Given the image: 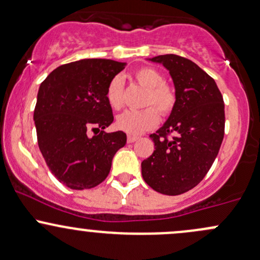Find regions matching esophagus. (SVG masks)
<instances>
[{"instance_id":"obj_1","label":"esophagus","mask_w":260,"mask_h":260,"mask_svg":"<svg viewBox=\"0 0 260 260\" xmlns=\"http://www.w3.org/2000/svg\"><path fill=\"white\" fill-rule=\"evenodd\" d=\"M138 136H134V135H127V142L129 144H133V142H135L136 140H138Z\"/></svg>"}]
</instances>
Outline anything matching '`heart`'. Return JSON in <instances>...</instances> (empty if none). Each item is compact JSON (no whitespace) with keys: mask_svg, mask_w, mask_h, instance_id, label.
Here are the masks:
<instances>
[{"mask_svg":"<svg viewBox=\"0 0 260 260\" xmlns=\"http://www.w3.org/2000/svg\"><path fill=\"white\" fill-rule=\"evenodd\" d=\"M134 79L145 89H147L145 105H152L162 115L171 113L176 103L175 91L171 86L165 84V79L160 72L151 67H142L134 73ZM107 102L115 110H119L122 107L124 99H122L121 78L116 77L109 83ZM155 109L146 108L140 111H124L116 118V126L130 135H140L158 124V113Z\"/></svg>","mask_w":260,"mask_h":260,"instance_id":"b5f03b06","label":"heart"}]
</instances>
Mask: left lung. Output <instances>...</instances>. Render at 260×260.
Listing matches in <instances>:
<instances>
[{"mask_svg":"<svg viewBox=\"0 0 260 260\" xmlns=\"http://www.w3.org/2000/svg\"><path fill=\"white\" fill-rule=\"evenodd\" d=\"M150 60L170 72L176 103L162 127L150 135L155 150L141 162V174L156 192L176 196L196 187L216 160L224 136V103L213 78L192 60L176 54Z\"/></svg>","mask_w":260,"mask_h":260,"instance_id":"obj_1","label":"left lung"}]
</instances>
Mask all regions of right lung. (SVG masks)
Listing matches in <instances>:
<instances>
[{"label": "right lung", "mask_w": 260, "mask_h": 260, "mask_svg": "<svg viewBox=\"0 0 260 260\" xmlns=\"http://www.w3.org/2000/svg\"><path fill=\"white\" fill-rule=\"evenodd\" d=\"M124 68L115 60L82 59L58 67L42 82L33 114L38 146L52 174L69 188L102 183L126 144L122 131H104L114 120L108 85Z\"/></svg>", "instance_id": "right-lung-1"}]
</instances>
